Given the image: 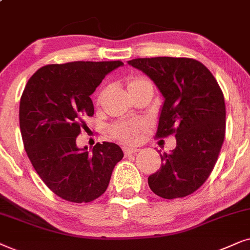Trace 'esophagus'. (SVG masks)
<instances>
[{
	"label": "esophagus",
	"instance_id": "obj_1",
	"mask_svg": "<svg viewBox=\"0 0 250 250\" xmlns=\"http://www.w3.org/2000/svg\"><path fill=\"white\" fill-rule=\"evenodd\" d=\"M123 151H125V156H129V155H131V154H135V153H137L139 149L138 148H127V147H125V149H123Z\"/></svg>",
	"mask_w": 250,
	"mask_h": 250
}]
</instances>
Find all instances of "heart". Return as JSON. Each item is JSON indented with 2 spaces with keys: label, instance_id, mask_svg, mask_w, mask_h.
Wrapping results in <instances>:
<instances>
[{
  "label": "heart",
  "instance_id": "1",
  "mask_svg": "<svg viewBox=\"0 0 250 250\" xmlns=\"http://www.w3.org/2000/svg\"><path fill=\"white\" fill-rule=\"evenodd\" d=\"M151 84L148 80H146L142 76H134V78L129 79L127 82L128 91L134 90L138 86ZM144 129V125L138 121H127V122H119L113 125L111 128L112 135L116 139H119L121 143L125 144H135L141 138V132Z\"/></svg>",
  "mask_w": 250,
  "mask_h": 250
}]
</instances>
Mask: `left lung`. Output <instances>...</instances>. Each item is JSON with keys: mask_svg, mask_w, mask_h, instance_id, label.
Masks as SVG:
<instances>
[{"mask_svg": "<svg viewBox=\"0 0 250 250\" xmlns=\"http://www.w3.org/2000/svg\"><path fill=\"white\" fill-rule=\"evenodd\" d=\"M128 64L154 82L164 96L156 137L175 134L176 147L161 156L148 186L164 199L183 198L210 175L224 142V96L210 71L191 58H137Z\"/></svg>", "mask_w": 250, "mask_h": 250, "instance_id": "obj_1", "label": "left lung"}]
</instances>
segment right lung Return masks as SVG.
Returning a JSON list of instances; mask_svg holds the SVG:
<instances>
[{
	"instance_id": "right-lung-1",
	"label": "right lung",
	"mask_w": 250,
	"mask_h": 250,
	"mask_svg": "<svg viewBox=\"0 0 250 250\" xmlns=\"http://www.w3.org/2000/svg\"><path fill=\"white\" fill-rule=\"evenodd\" d=\"M123 66L116 62H72L43 66L21 98L19 125L24 147L44 184L65 200L81 204L107 188L123 152L114 143L78 147L76 137L94 115L90 96L103 79Z\"/></svg>"
}]
</instances>
